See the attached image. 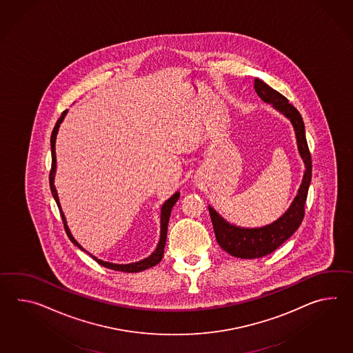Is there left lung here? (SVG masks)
Returning <instances> with one entry per match:
<instances>
[{"label": "left lung", "instance_id": "1", "mask_svg": "<svg viewBox=\"0 0 353 353\" xmlns=\"http://www.w3.org/2000/svg\"><path fill=\"white\" fill-rule=\"evenodd\" d=\"M254 90L263 101L272 105L274 110L290 120L296 137L299 154L304 162L305 171L298 194L292 200L289 209L279 219L265 227H238L228 223L210 205L208 206L215 238L220 247L230 256L245 259L265 257L277 250L296 232L304 219V205L312 181V156L306 143L305 126L300 112L289 103L285 96L268 86L263 81L254 79Z\"/></svg>", "mask_w": 353, "mask_h": 353}]
</instances>
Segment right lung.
Here are the masks:
<instances>
[{
  "instance_id": "right-lung-1",
  "label": "right lung",
  "mask_w": 353,
  "mask_h": 353,
  "mask_svg": "<svg viewBox=\"0 0 353 353\" xmlns=\"http://www.w3.org/2000/svg\"><path fill=\"white\" fill-rule=\"evenodd\" d=\"M68 110H64L61 115V118L58 119L57 124H55L54 129L52 132V137H50V149H52V170H50V174H49V185H50V191H52V195L54 197L55 203L59 208V212H61V216H62L63 224H64V229H65V233L68 235V238L71 239L72 243L74 245H77L79 250L82 251H86L83 250V247L73 238L70 228L67 225V220L65 216L63 214L62 208H61V203H59V197H58V192L55 190L54 186V179H55V171H57V157H55V139H57V134L59 130V126L62 124L63 120L65 118ZM180 197V192H174L168 200H165V204L162 205L161 208V238H159V242H158L157 248L154 250V252L152 254H149L147 259H141L138 262H133V263H126V265H119V263H112V262H106V261H102L99 259L97 257L92 256L91 253H88L92 259L101 266L110 268V270H115V271H121V272H141L144 271L147 268L150 267L156 266L157 263L161 262V259H163V252H165V239H167V228H168V220L171 216V210H172L173 205L177 203Z\"/></svg>"
}]
</instances>
